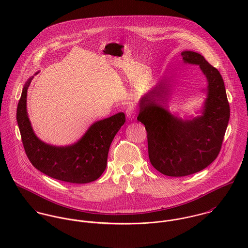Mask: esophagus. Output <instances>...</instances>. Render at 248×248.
Returning <instances> with one entry per match:
<instances>
[{"mask_svg": "<svg viewBox=\"0 0 248 248\" xmlns=\"http://www.w3.org/2000/svg\"><path fill=\"white\" fill-rule=\"evenodd\" d=\"M136 114H137V109L134 106H130L127 108L126 109V115L128 116L129 119L133 120L135 117H136Z\"/></svg>", "mask_w": 248, "mask_h": 248, "instance_id": "obj_1", "label": "esophagus"}]
</instances>
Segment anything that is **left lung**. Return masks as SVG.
<instances>
[{"instance_id": "obj_1", "label": "left lung", "mask_w": 248, "mask_h": 248, "mask_svg": "<svg viewBox=\"0 0 248 248\" xmlns=\"http://www.w3.org/2000/svg\"><path fill=\"white\" fill-rule=\"evenodd\" d=\"M185 64L200 66L207 80L201 115L181 118L166 104L171 89L157 83L140 100L138 120L145 125L152 165L169 177H184L206 168L217 158L230 117L223 79L202 55L181 52Z\"/></svg>"}]
</instances>
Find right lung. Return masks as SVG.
<instances>
[{
  "mask_svg": "<svg viewBox=\"0 0 248 248\" xmlns=\"http://www.w3.org/2000/svg\"><path fill=\"white\" fill-rule=\"evenodd\" d=\"M32 79L33 76L25 84L17 108V122L30 161L40 172L61 181L82 184L96 180L106 169L110 143L126 121L124 112L94 122L73 144H47L36 136L27 110L28 89Z\"/></svg>",
  "mask_w": 248,
  "mask_h": 248,
  "instance_id": "obj_1",
  "label": "right lung"
}]
</instances>
